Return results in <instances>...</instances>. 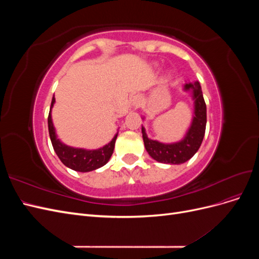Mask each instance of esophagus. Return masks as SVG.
Returning <instances> with one entry per match:
<instances>
[{"instance_id":"34e87169","label":"esophagus","mask_w":259,"mask_h":259,"mask_svg":"<svg viewBox=\"0 0 259 259\" xmlns=\"http://www.w3.org/2000/svg\"><path fill=\"white\" fill-rule=\"evenodd\" d=\"M131 105L133 108H137L140 105V98L139 96H133L131 98Z\"/></svg>"}]
</instances>
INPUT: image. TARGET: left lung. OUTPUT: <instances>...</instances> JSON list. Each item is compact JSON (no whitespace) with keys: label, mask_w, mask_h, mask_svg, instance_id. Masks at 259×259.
I'll use <instances>...</instances> for the list:
<instances>
[{"label":"left lung","mask_w":259,"mask_h":259,"mask_svg":"<svg viewBox=\"0 0 259 259\" xmlns=\"http://www.w3.org/2000/svg\"><path fill=\"white\" fill-rule=\"evenodd\" d=\"M183 92L188 93L193 101V114L183 138L174 143H162L149 138L142 125L143 139L147 152L155 161L165 164H183L197 153L204 138L206 127V105L203 98L199 81L188 82L183 85ZM145 120V116L142 117Z\"/></svg>","instance_id":"1"}]
</instances>
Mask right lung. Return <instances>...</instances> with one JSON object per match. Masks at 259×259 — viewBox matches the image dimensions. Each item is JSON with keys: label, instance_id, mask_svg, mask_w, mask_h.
Masks as SVG:
<instances>
[{"label": "right lung", "instance_id": "1", "mask_svg": "<svg viewBox=\"0 0 259 259\" xmlns=\"http://www.w3.org/2000/svg\"><path fill=\"white\" fill-rule=\"evenodd\" d=\"M55 101H56V99H55V95H54L52 99V104H51L48 123H49L51 142H52L54 150L58 155L60 161L64 163L67 167L76 171H81V173L95 170L101 166L106 165L113 153L115 140H116L117 134H119V130H117L116 134L113 136V138L110 140V142L98 149H85V148H76L72 146H68L65 143H62L58 138L56 128L54 126L53 119H52V109L55 105Z\"/></svg>", "mask_w": 259, "mask_h": 259}]
</instances>
